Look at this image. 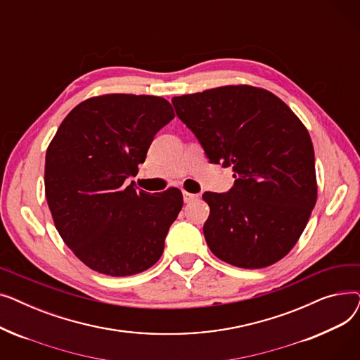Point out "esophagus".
I'll list each match as a JSON object with an SVG mask.
<instances>
[{
	"label": "esophagus",
	"mask_w": 360,
	"mask_h": 360,
	"mask_svg": "<svg viewBox=\"0 0 360 360\" xmlns=\"http://www.w3.org/2000/svg\"><path fill=\"white\" fill-rule=\"evenodd\" d=\"M182 195H184V201H185V202H191V201H194V200L198 198L197 194H191V193H186V191H184Z\"/></svg>",
	"instance_id": "esophagus-1"
}]
</instances>
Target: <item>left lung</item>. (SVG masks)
Here are the masks:
<instances>
[{
  "label": "left lung",
  "instance_id": "1",
  "mask_svg": "<svg viewBox=\"0 0 360 360\" xmlns=\"http://www.w3.org/2000/svg\"><path fill=\"white\" fill-rule=\"evenodd\" d=\"M212 163L232 166L228 193H204V238L221 261L269 267L297 242L316 201L309 132L269 90L223 86L172 99Z\"/></svg>",
  "mask_w": 360,
  "mask_h": 360
}]
</instances>
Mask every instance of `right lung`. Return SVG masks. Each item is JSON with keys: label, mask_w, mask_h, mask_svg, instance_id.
Listing matches in <instances>:
<instances>
[{"label": "right lung", "mask_w": 360, "mask_h": 360, "mask_svg": "<svg viewBox=\"0 0 360 360\" xmlns=\"http://www.w3.org/2000/svg\"><path fill=\"white\" fill-rule=\"evenodd\" d=\"M174 118L163 98L103 94L75 106L56 131L46 150V201L56 231L89 269L124 277L162 257L182 193L150 195L125 179Z\"/></svg>", "instance_id": "1"}]
</instances>
